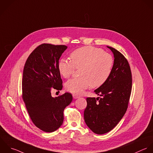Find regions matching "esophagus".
<instances>
[{
	"label": "esophagus",
	"mask_w": 153,
	"mask_h": 153,
	"mask_svg": "<svg viewBox=\"0 0 153 153\" xmlns=\"http://www.w3.org/2000/svg\"><path fill=\"white\" fill-rule=\"evenodd\" d=\"M73 98H74V99H77V98H80V97L79 95H76V94H73Z\"/></svg>",
	"instance_id": "1"
}]
</instances>
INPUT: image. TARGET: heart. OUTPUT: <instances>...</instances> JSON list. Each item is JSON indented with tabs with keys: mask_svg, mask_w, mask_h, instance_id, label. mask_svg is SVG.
Wrapping results in <instances>:
<instances>
[{
	"mask_svg": "<svg viewBox=\"0 0 153 153\" xmlns=\"http://www.w3.org/2000/svg\"><path fill=\"white\" fill-rule=\"evenodd\" d=\"M70 56L71 60L61 59L58 68L64 78H69L76 68H81L80 77L70 79L65 83L67 90L73 94H82L90 86L93 88H99L107 81L111 74L114 58L102 49L84 46L73 51Z\"/></svg>",
	"mask_w": 153,
	"mask_h": 153,
	"instance_id": "b5f03b06",
	"label": "heart"
}]
</instances>
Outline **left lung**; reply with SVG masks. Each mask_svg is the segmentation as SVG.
<instances>
[{"label":"left lung","instance_id":"left-lung-1","mask_svg":"<svg viewBox=\"0 0 153 153\" xmlns=\"http://www.w3.org/2000/svg\"><path fill=\"white\" fill-rule=\"evenodd\" d=\"M113 52L114 64L107 81L95 91L100 97L86 98L84 119L95 134L102 135L111 131L125 115L132 91V78L130 65L124 55L116 49Z\"/></svg>","mask_w":153,"mask_h":153}]
</instances>
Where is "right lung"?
Masks as SVG:
<instances>
[{
	"instance_id": "add662e5",
	"label": "right lung",
	"mask_w": 153,
	"mask_h": 153,
	"mask_svg": "<svg viewBox=\"0 0 153 153\" xmlns=\"http://www.w3.org/2000/svg\"><path fill=\"white\" fill-rule=\"evenodd\" d=\"M65 45L43 43L28 57L23 70L22 98L34 125L46 132L58 129L64 120L63 112L73 100L66 92L53 98L51 91H60L62 80L58 70L59 59Z\"/></svg>"
}]
</instances>
